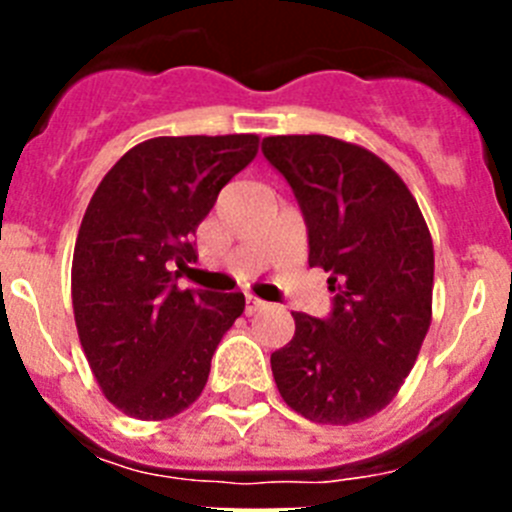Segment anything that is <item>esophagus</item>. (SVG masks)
Segmentation results:
<instances>
[{
    "mask_svg": "<svg viewBox=\"0 0 512 512\" xmlns=\"http://www.w3.org/2000/svg\"><path fill=\"white\" fill-rule=\"evenodd\" d=\"M266 302L256 300V297H246V315H256L259 310H264Z\"/></svg>",
    "mask_w": 512,
    "mask_h": 512,
    "instance_id": "34e87169",
    "label": "esophagus"
}]
</instances>
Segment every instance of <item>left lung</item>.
<instances>
[{"instance_id": "obj_1", "label": "left lung", "mask_w": 512, "mask_h": 512, "mask_svg": "<svg viewBox=\"0 0 512 512\" xmlns=\"http://www.w3.org/2000/svg\"><path fill=\"white\" fill-rule=\"evenodd\" d=\"M295 192L310 266L330 274V318L292 312L295 336L271 354L289 408L351 425L395 400L433 318V241L397 171L330 135H271L261 146Z\"/></svg>"}]
</instances>
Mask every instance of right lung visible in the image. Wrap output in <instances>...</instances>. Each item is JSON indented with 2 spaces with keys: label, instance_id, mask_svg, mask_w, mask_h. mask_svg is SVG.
Listing matches in <instances>:
<instances>
[{
  "label": "right lung",
  "instance_id": "add662e5",
  "mask_svg": "<svg viewBox=\"0 0 512 512\" xmlns=\"http://www.w3.org/2000/svg\"><path fill=\"white\" fill-rule=\"evenodd\" d=\"M259 153V135H161L130 148L92 194L71 264L79 341L120 413L166 420L205 390L241 292L179 289L192 235L217 194Z\"/></svg>",
  "mask_w": 512,
  "mask_h": 512
}]
</instances>
